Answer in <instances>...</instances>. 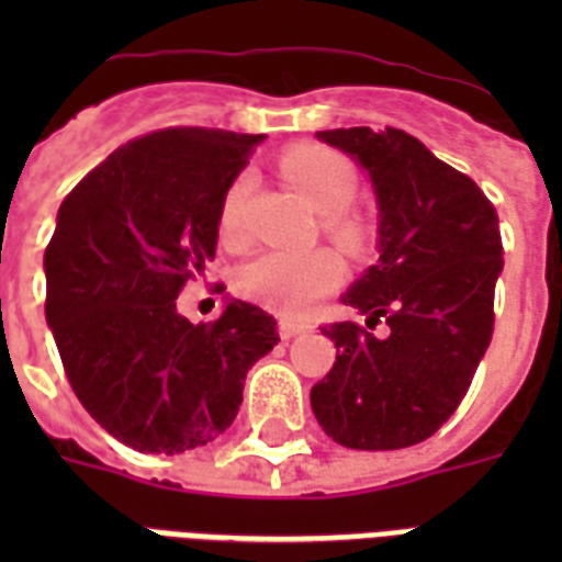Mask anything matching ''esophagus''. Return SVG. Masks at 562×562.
I'll use <instances>...</instances> for the list:
<instances>
[{"instance_id": "1", "label": "esophagus", "mask_w": 562, "mask_h": 562, "mask_svg": "<svg viewBox=\"0 0 562 562\" xmlns=\"http://www.w3.org/2000/svg\"><path fill=\"white\" fill-rule=\"evenodd\" d=\"M308 329V324H300V321H291V317H282L280 321V338H285V341H289V338H297L300 333H306Z\"/></svg>"}]
</instances>
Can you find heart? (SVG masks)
Segmentation results:
<instances>
[{"instance_id": "b5f03b06", "label": "heart", "mask_w": 562, "mask_h": 562, "mask_svg": "<svg viewBox=\"0 0 562 562\" xmlns=\"http://www.w3.org/2000/svg\"><path fill=\"white\" fill-rule=\"evenodd\" d=\"M282 178L315 212L326 215V233L344 250H361L370 238V224L350 210L359 178L347 157L333 148L303 145L285 154ZM250 175H238L221 203L218 229L227 245H245V201L250 194ZM341 262L326 250L315 254H262L238 271V291L268 308L300 315L315 300L338 289Z\"/></svg>"}]
</instances>
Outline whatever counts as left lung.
<instances>
[{
    "label": "left lung",
    "instance_id": "8db88e82",
    "mask_svg": "<svg viewBox=\"0 0 562 562\" xmlns=\"http://www.w3.org/2000/svg\"><path fill=\"white\" fill-rule=\"evenodd\" d=\"M317 136L370 171L379 262L344 294L364 324L324 326L335 364L312 387V411L347 449H405L452 417L490 347L505 265L496 206L400 127Z\"/></svg>",
    "mask_w": 562,
    "mask_h": 562
}]
</instances>
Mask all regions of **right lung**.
<instances>
[{
  "mask_svg": "<svg viewBox=\"0 0 562 562\" xmlns=\"http://www.w3.org/2000/svg\"><path fill=\"white\" fill-rule=\"evenodd\" d=\"M262 134L162 127L66 194L46 247V321L90 417L131 449L175 454L224 435L277 321L229 297L189 324L178 294L210 268L224 194Z\"/></svg>",
  "mask_w": 562,
  "mask_h": 562,
  "instance_id": "add662e5",
  "label": "right lung"
}]
</instances>
